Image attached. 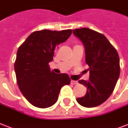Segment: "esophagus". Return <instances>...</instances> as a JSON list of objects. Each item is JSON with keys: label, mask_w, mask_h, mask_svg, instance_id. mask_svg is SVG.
Instances as JSON below:
<instances>
[{"label": "esophagus", "mask_w": 128, "mask_h": 128, "mask_svg": "<svg viewBox=\"0 0 128 128\" xmlns=\"http://www.w3.org/2000/svg\"><path fill=\"white\" fill-rule=\"evenodd\" d=\"M71 84H73V85H76V84H78V82L77 81H75V80H71Z\"/></svg>", "instance_id": "obj_1"}]
</instances>
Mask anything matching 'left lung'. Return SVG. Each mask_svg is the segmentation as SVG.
Listing matches in <instances>:
<instances>
[{"mask_svg": "<svg viewBox=\"0 0 128 128\" xmlns=\"http://www.w3.org/2000/svg\"><path fill=\"white\" fill-rule=\"evenodd\" d=\"M73 34L83 43L86 63L88 65V81L78 82L87 87L78 103L86 108H93L104 103L113 92L120 76V58L117 51L104 35L88 28L73 30Z\"/></svg>", "mask_w": 128, "mask_h": 128, "instance_id": "1", "label": "left lung"}]
</instances>
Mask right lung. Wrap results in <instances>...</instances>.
I'll list each match as a JSON object with an SVG mask.
<instances>
[{
  "mask_svg": "<svg viewBox=\"0 0 128 128\" xmlns=\"http://www.w3.org/2000/svg\"><path fill=\"white\" fill-rule=\"evenodd\" d=\"M72 30L36 31L18 49L14 63L17 84L25 98L35 107L46 108L56 103L60 89L70 83L67 74H56L48 63L56 46L70 36Z\"/></svg>",
  "mask_w": 128,
  "mask_h": 128,
  "instance_id": "1",
  "label": "right lung"
}]
</instances>
